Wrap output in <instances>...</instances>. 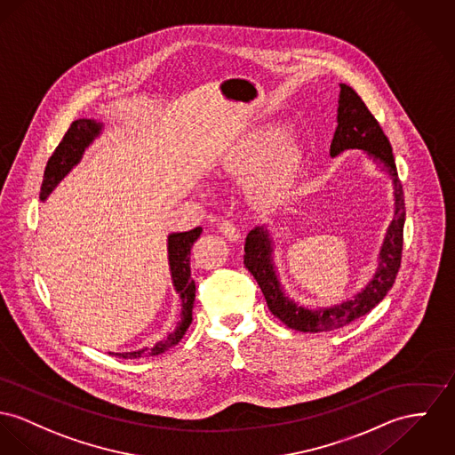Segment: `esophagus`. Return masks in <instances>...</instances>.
Listing matches in <instances>:
<instances>
[{"label":"esophagus","instance_id":"34e87169","mask_svg":"<svg viewBox=\"0 0 455 455\" xmlns=\"http://www.w3.org/2000/svg\"><path fill=\"white\" fill-rule=\"evenodd\" d=\"M218 230H220V232L225 235V239L230 241V243H237V241L241 239V234H239L237 227H235L232 221H221L220 227H218Z\"/></svg>","mask_w":455,"mask_h":455}]
</instances>
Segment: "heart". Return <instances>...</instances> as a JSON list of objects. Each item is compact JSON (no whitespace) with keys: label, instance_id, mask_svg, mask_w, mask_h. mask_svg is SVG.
Here are the masks:
<instances>
[{"label":"heart","instance_id":"b5f03b06","mask_svg":"<svg viewBox=\"0 0 455 455\" xmlns=\"http://www.w3.org/2000/svg\"><path fill=\"white\" fill-rule=\"evenodd\" d=\"M299 161L301 147L296 139L287 137L283 126L270 124L230 143L220 164L232 175H254L265 167L256 183V197L272 204L285 192Z\"/></svg>","mask_w":455,"mask_h":455}]
</instances>
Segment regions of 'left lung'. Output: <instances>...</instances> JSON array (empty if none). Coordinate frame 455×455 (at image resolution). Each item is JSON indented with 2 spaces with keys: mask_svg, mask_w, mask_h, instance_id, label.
I'll return each mask as SVG.
<instances>
[{
  "mask_svg": "<svg viewBox=\"0 0 455 455\" xmlns=\"http://www.w3.org/2000/svg\"><path fill=\"white\" fill-rule=\"evenodd\" d=\"M336 121L338 126L329 150L331 157H336L350 148H360L374 163L383 166L393 187V216L378 252V267L372 279L351 299L332 307H305L285 292L280 282L279 268L275 265V239L268 225L254 227L247 234L244 245L245 268L261 287L270 312L279 316L289 329L299 332L334 331L348 325L362 315L369 314L393 287L402 259L405 203L389 140L362 99L355 93L353 88L343 83L339 84Z\"/></svg>",
  "mask_w": 455,
  "mask_h": 455,
  "instance_id": "1",
  "label": "left lung"
}]
</instances>
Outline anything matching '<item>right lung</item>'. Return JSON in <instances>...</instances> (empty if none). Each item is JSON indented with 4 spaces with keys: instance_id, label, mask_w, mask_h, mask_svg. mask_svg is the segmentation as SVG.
<instances>
[{
    "instance_id": "add662e5",
    "label": "right lung",
    "mask_w": 455,
    "mask_h": 455,
    "mask_svg": "<svg viewBox=\"0 0 455 455\" xmlns=\"http://www.w3.org/2000/svg\"><path fill=\"white\" fill-rule=\"evenodd\" d=\"M105 124L99 119L81 117L70 124L68 133L64 135L59 147L55 148L53 156L50 157L44 178L41 185L39 199L44 203L48 196L57 188V185L69 175L70 172L81 163L84 150L97 140ZM203 228L196 227L188 232H173L168 235V267L172 274V283L175 287L176 294L180 296V320L175 329L161 341L154 343L150 348H140L135 351H108V355L119 358H141V356H154L159 353L172 350L185 336L188 325L192 323V308L196 301V282L190 277V249L194 243L201 237Z\"/></svg>"
}]
</instances>
